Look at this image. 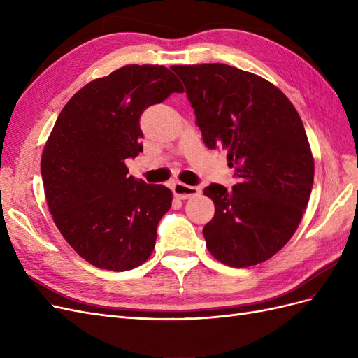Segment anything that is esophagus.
Wrapping results in <instances>:
<instances>
[{
    "instance_id": "esophagus-1",
    "label": "esophagus",
    "mask_w": 358,
    "mask_h": 358,
    "mask_svg": "<svg viewBox=\"0 0 358 358\" xmlns=\"http://www.w3.org/2000/svg\"><path fill=\"white\" fill-rule=\"evenodd\" d=\"M171 189H173V194H175V197L180 199V200L197 197V196H200V192H201V189L199 187H189V185H185V183H182V182L173 183Z\"/></svg>"
}]
</instances>
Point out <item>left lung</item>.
<instances>
[{"mask_svg":"<svg viewBox=\"0 0 358 358\" xmlns=\"http://www.w3.org/2000/svg\"><path fill=\"white\" fill-rule=\"evenodd\" d=\"M171 70L185 85L204 145L225 149L239 179L233 189L204 188L215 203L206 246L230 267L263 263L294 234L312 191L313 157L296 107L273 83L227 64Z\"/></svg>","mask_w":358,"mask_h":358,"instance_id":"obj_1","label":"left lung"}]
</instances>
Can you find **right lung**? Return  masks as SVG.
I'll use <instances>...</instances> for the list:
<instances>
[{"label":"right lung","instance_id":"obj_1","mask_svg":"<svg viewBox=\"0 0 358 358\" xmlns=\"http://www.w3.org/2000/svg\"><path fill=\"white\" fill-rule=\"evenodd\" d=\"M183 92L164 66H125L95 79L64 106L41 155L52 218L90 264L125 272L152 254L171 191L128 176L125 159L142 152L140 116Z\"/></svg>","mask_w":358,"mask_h":358}]
</instances>
